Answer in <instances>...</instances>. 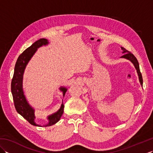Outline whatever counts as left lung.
I'll list each match as a JSON object with an SVG mask.
<instances>
[{
  "label": "left lung",
  "instance_id": "left-lung-1",
  "mask_svg": "<svg viewBox=\"0 0 153 153\" xmlns=\"http://www.w3.org/2000/svg\"><path fill=\"white\" fill-rule=\"evenodd\" d=\"M122 49L123 50V53H125L122 56V58H125L126 59H128L130 60L131 62L134 64V66L137 70L138 76H139V82H140L141 85H143V77H142V75L140 71V70H139V62L137 60V58L131 52L128 51V50H126V48H124L123 47H121Z\"/></svg>",
  "mask_w": 153,
  "mask_h": 153
}]
</instances>
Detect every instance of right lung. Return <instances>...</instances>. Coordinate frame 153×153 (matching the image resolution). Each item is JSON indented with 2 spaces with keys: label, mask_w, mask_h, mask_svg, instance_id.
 <instances>
[{
  "label": "right lung",
  "mask_w": 153,
  "mask_h": 153,
  "mask_svg": "<svg viewBox=\"0 0 153 153\" xmlns=\"http://www.w3.org/2000/svg\"><path fill=\"white\" fill-rule=\"evenodd\" d=\"M47 44H48L47 39H40L35 41L31 46L28 47L27 49H25L19 55L15 65L14 73L11 83V91L16 111L24 117L29 123L35 126H38V125H37L34 122V119L35 118L34 116V110L29 105L25 98L24 93H23V74H24L25 68L26 66L27 62L34 54L35 51H37V48ZM60 90L63 91V95L64 97L67 89L64 87H61ZM64 107V105L62 102L60 108L57 112L48 117V119L49 120V123L45 126H51L59 121L61 116L63 114Z\"/></svg>",
  "instance_id": "obj_1"
}]
</instances>
